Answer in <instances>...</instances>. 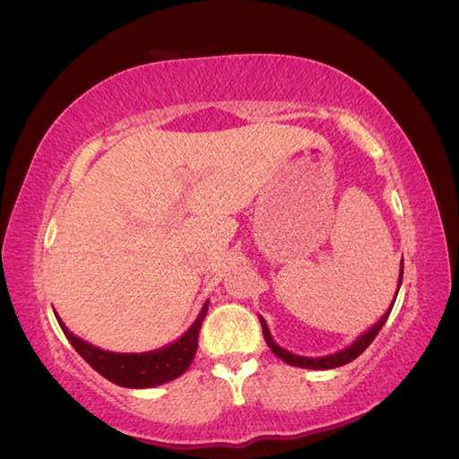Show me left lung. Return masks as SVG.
I'll use <instances>...</instances> for the list:
<instances>
[{
  "instance_id": "8db88e82",
  "label": "left lung",
  "mask_w": 459,
  "mask_h": 459,
  "mask_svg": "<svg viewBox=\"0 0 459 459\" xmlns=\"http://www.w3.org/2000/svg\"><path fill=\"white\" fill-rule=\"evenodd\" d=\"M402 275H404V259L400 261V277H398L396 295H398V289H400V285H402ZM394 301H396V297L392 299V305L388 307V311H386L385 315H382L380 319H378L377 323H374L368 331H364L360 336H357V339H354V342L349 344L347 349H342V351H339V352H333V354H326V357H299V354L289 352L287 349L279 347V344L273 341V336H271V331H269V326H267L264 316H259V321H261V326H264V336H265L267 347H269L271 351H273L275 357H279L283 362L291 364V367H299V368L331 370V368H336V367H342V364H349V362L354 360V359H359L360 354L368 349V344H370L374 339H377L378 331L382 329V326H385V323H386V319H388V315H390V311H392V307H394Z\"/></svg>"
}]
</instances>
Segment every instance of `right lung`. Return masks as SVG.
<instances>
[{
    "label": "right lung",
    "instance_id": "add662e5",
    "mask_svg": "<svg viewBox=\"0 0 459 459\" xmlns=\"http://www.w3.org/2000/svg\"><path fill=\"white\" fill-rule=\"evenodd\" d=\"M208 303L205 301L200 315L195 316L192 326L186 331L180 339L166 344L162 349L148 351V352H110L99 347H92L91 342L79 339L73 334L65 323L59 319V326L63 329L67 341L73 344L82 359H85L100 377L115 382L125 388H154L166 385L190 368L194 354L198 351V333L204 323V316L208 313Z\"/></svg>",
    "mask_w": 459,
    "mask_h": 459
}]
</instances>
